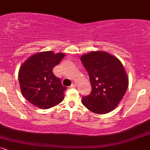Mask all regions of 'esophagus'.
Returning <instances> with one entry per match:
<instances>
[{
    "label": "esophagus",
    "instance_id": "34e87169",
    "mask_svg": "<svg viewBox=\"0 0 150 150\" xmlns=\"http://www.w3.org/2000/svg\"><path fill=\"white\" fill-rule=\"evenodd\" d=\"M76 85H77L76 82H73V83H72V85H70V87H71V88H72V87H76Z\"/></svg>",
    "mask_w": 150,
    "mask_h": 150
}]
</instances>
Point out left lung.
<instances>
[{
    "instance_id": "1",
    "label": "left lung",
    "mask_w": 150,
    "mask_h": 150,
    "mask_svg": "<svg viewBox=\"0 0 150 150\" xmlns=\"http://www.w3.org/2000/svg\"><path fill=\"white\" fill-rule=\"evenodd\" d=\"M88 73L92 92L82 98L87 109L97 114L111 112L123 99L128 87V77L123 64L106 51H92L81 56Z\"/></svg>"
}]
</instances>
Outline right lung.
I'll return each mask as SVG.
<instances>
[{
  "instance_id": "right-lung-1",
  "label": "right lung",
  "mask_w": 150,
  "mask_h": 150,
  "mask_svg": "<svg viewBox=\"0 0 150 150\" xmlns=\"http://www.w3.org/2000/svg\"><path fill=\"white\" fill-rule=\"evenodd\" d=\"M65 53L44 51L30 56L20 67L18 73L24 97L42 109L56 106L63 100L66 87L53 73V68L64 58Z\"/></svg>"
}]
</instances>
